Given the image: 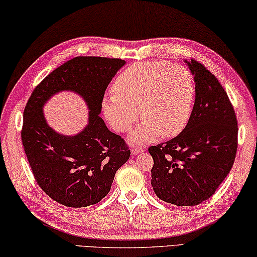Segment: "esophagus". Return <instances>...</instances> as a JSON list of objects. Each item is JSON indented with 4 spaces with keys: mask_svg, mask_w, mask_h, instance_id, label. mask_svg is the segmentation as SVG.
I'll return each mask as SVG.
<instances>
[{
    "mask_svg": "<svg viewBox=\"0 0 257 257\" xmlns=\"http://www.w3.org/2000/svg\"><path fill=\"white\" fill-rule=\"evenodd\" d=\"M143 152V148L142 147H133L132 149V155L137 156V155H140Z\"/></svg>",
    "mask_w": 257,
    "mask_h": 257,
    "instance_id": "34e87169",
    "label": "esophagus"
}]
</instances>
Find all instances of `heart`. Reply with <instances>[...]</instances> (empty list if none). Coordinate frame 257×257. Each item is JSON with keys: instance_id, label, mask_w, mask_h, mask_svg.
Listing matches in <instances>:
<instances>
[{"instance_id": "heart-1", "label": "heart", "mask_w": 257, "mask_h": 257, "mask_svg": "<svg viewBox=\"0 0 257 257\" xmlns=\"http://www.w3.org/2000/svg\"><path fill=\"white\" fill-rule=\"evenodd\" d=\"M114 91L102 100V112L117 132L133 131V143L154 141L181 133L191 118L195 99V82L190 70L168 62H139L117 76Z\"/></svg>"}]
</instances>
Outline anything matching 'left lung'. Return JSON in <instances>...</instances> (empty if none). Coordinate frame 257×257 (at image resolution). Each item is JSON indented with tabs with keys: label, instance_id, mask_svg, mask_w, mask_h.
Listing matches in <instances>:
<instances>
[{
	"label": "left lung",
	"instance_id": "left-lung-1",
	"mask_svg": "<svg viewBox=\"0 0 257 257\" xmlns=\"http://www.w3.org/2000/svg\"><path fill=\"white\" fill-rule=\"evenodd\" d=\"M194 75L191 118L176 138L149 148L156 195L178 206L210 199L227 177L237 152L236 114L218 79L195 60L185 61Z\"/></svg>",
	"mask_w": 257,
	"mask_h": 257
}]
</instances>
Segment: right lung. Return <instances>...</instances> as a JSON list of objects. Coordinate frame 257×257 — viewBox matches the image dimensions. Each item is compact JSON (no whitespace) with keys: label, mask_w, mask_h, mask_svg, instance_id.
Wrapping results in <instances>:
<instances>
[{"label":"right lung","mask_w":257,"mask_h":257,"mask_svg":"<svg viewBox=\"0 0 257 257\" xmlns=\"http://www.w3.org/2000/svg\"><path fill=\"white\" fill-rule=\"evenodd\" d=\"M125 63L99 56L72 58L51 72L27 102L22 146L36 182L58 203L69 208L98 203L131 156L123 139L110 132L99 116L108 84ZM61 91L80 94L89 109L88 125L75 136L55 133L44 119L43 105Z\"/></svg>","instance_id":"add662e5"}]
</instances>
